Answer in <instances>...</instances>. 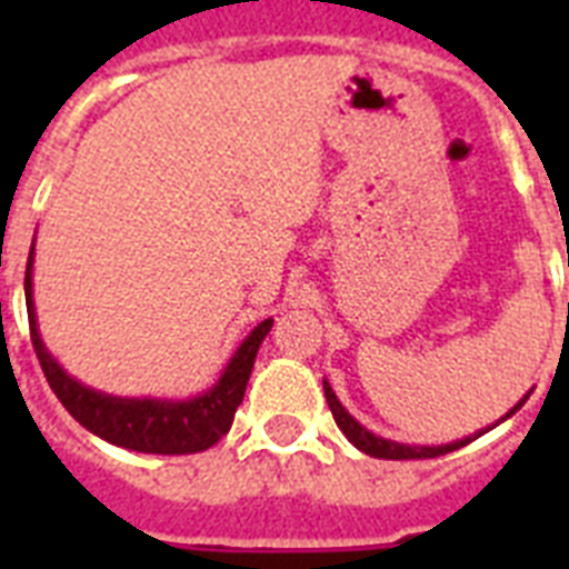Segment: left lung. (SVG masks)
Here are the masks:
<instances>
[{
  "instance_id": "1",
  "label": "left lung",
  "mask_w": 569,
  "mask_h": 569,
  "mask_svg": "<svg viewBox=\"0 0 569 569\" xmlns=\"http://www.w3.org/2000/svg\"><path fill=\"white\" fill-rule=\"evenodd\" d=\"M325 398H328V405H330V413H333V419H337L339 425V431L346 433L348 440L355 442L357 449L366 451V455H372V458H383V460H422V458H440V455H449V451L460 449V446H467V442H472L476 437H481V433H487L490 428H485V431H478L472 433V437H463V440H455V442H446V446H405V442H396V440H383V437H378V433L372 431H366L363 425L357 422L355 416L348 413L346 407L339 405V398L337 392L330 389V383L325 380ZM529 398V396H526ZM522 398V401H526ZM522 401L513 410H508V413L499 419V422H505L508 416H513L517 410L522 407ZM496 422V425H499Z\"/></svg>"
}]
</instances>
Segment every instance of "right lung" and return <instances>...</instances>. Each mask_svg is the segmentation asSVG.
<instances>
[{
	"label": "right lung",
	"instance_id": "1",
	"mask_svg": "<svg viewBox=\"0 0 569 569\" xmlns=\"http://www.w3.org/2000/svg\"><path fill=\"white\" fill-rule=\"evenodd\" d=\"M31 253H34V248H31ZM31 253L29 266H26V310H29L31 346H34V355H38L49 387L76 422L106 442L144 451V455H194V451L214 446L223 433L230 431L232 416L244 398V387H248L257 351L274 319L259 321L257 328L250 330L248 339L230 357L218 383L206 389L203 396L186 398V401L106 396V392L82 387L79 380L70 378L43 346L38 333V319H34V301H31Z\"/></svg>",
	"mask_w": 569,
	"mask_h": 569
}]
</instances>
